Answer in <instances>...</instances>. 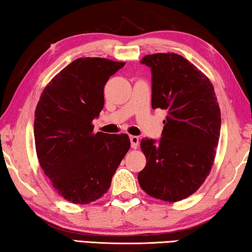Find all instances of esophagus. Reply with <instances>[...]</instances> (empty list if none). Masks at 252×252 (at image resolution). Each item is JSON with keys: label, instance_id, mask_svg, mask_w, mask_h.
Segmentation results:
<instances>
[{"label": "esophagus", "instance_id": "1", "mask_svg": "<svg viewBox=\"0 0 252 252\" xmlns=\"http://www.w3.org/2000/svg\"><path fill=\"white\" fill-rule=\"evenodd\" d=\"M130 142H131V148L136 149L139 146V136L131 135L130 136Z\"/></svg>", "mask_w": 252, "mask_h": 252}]
</instances>
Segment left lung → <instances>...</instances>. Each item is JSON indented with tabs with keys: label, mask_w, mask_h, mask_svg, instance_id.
<instances>
[{
	"label": "left lung",
	"mask_w": 252,
	"mask_h": 252,
	"mask_svg": "<svg viewBox=\"0 0 252 252\" xmlns=\"http://www.w3.org/2000/svg\"><path fill=\"white\" fill-rule=\"evenodd\" d=\"M141 63L151 69L152 109L165 110L167 117L159 140H141L147 164L138 181L153 198L180 201L210 172L220 136V108L210 81L181 55H146Z\"/></svg>",
	"instance_id": "left-lung-1"
}]
</instances>
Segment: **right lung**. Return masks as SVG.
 Listing matches in <instances>:
<instances>
[{"label":"right lung","instance_id":"add662e5","mask_svg":"<svg viewBox=\"0 0 252 252\" xmlns=\"http://www.w3.org/2000/svg\"><path fill=\"white\" fill-rule=\"evenodd\" d=\"M126 63L80 58L44 89L34 117L41 168L67 201L87 204L102 197L126 153V134L93 133L104 105V85Z\"/></svg>","mask_w":252,"mask_h":252}]
</instances>
